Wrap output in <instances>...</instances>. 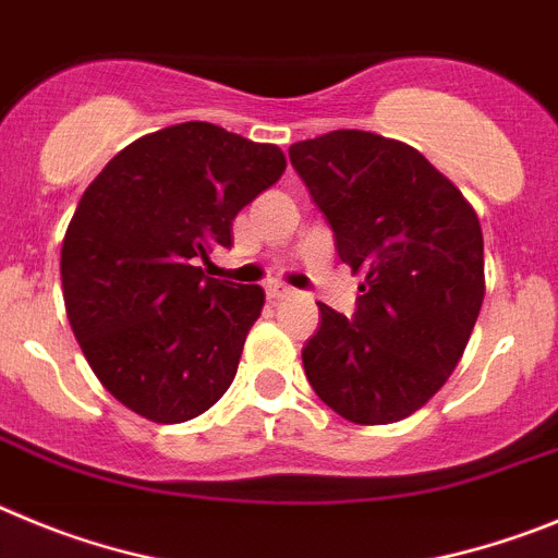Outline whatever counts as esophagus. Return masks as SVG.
Segmentation results:
<instances>
[{
	"mask_svg": "<svg viewBox=\"0 0 558 558\" xmlns=\"http://www.w3.org/2000/svg\"><path fill=\"white\" fill-rule=\"evenodd\" d=\"M291 294H294V291H291L289 286H280V283H272V286H267V298L272 300V303H278V300H286V298H291Z\"/></svg>",
	"mask_w": 558,
	"mask_h": 558,
	"instance_id": "esophagus-1",
	"label": "esophagus"
}]
</instances>
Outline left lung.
<instances>
[{
	"instance_id": "obj_1",
	"label": "left lung",
	"mask_w": 558,
	"mask_h": 558,
	"mask_svg": "<svg viewBox=\"0 0 558 558\" xmlns=\"http://www.w3.org/2000/svg\"><path fill=\"white\" fill-rule=\"evenodd\" d=\"M336 253L364 272L355 314L319 305L305 378L359 425L423 409L464 355L484 303V235L473 205L414 147L333 130L289 147Z\"/></svg>"
}]
</instances>
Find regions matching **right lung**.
I'll return each mask as SVG.
<instances>
[{
  "instance_id": "add662e5",
  "label": "right lung",
  "mask_w": 558,
  "mask_h": 558,
  "mask_svg": "<svg viewBox=\"0 0 558 558\" xmlns=\"http://www.w3.org/2000/svg\"><path fill=\"white\" fill-rule=\"evenodd\" d=\"M286 155L208 122L142 135L85 189L63 250L69 325L99 384L153 423H185L233 384L260 286L205 278Z\"/></svg>"
}]
</instances>
